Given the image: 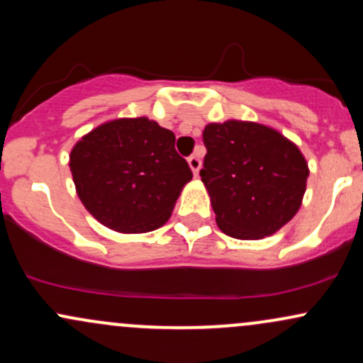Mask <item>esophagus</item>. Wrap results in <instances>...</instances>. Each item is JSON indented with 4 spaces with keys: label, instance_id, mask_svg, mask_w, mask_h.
<instances>
[{
    "label": "esophagus",
    "instance_id": "1",
    "mask_svg": "<svg viewBox=\"0 0 363 363\" xmlns=\"http://www.w3.org/2000/svg\"><path fill=\"white\" fill-rule=\"evenodd\" d=\"M187 164H189V167H191V170H193L194 176L198 177L199 169H201V158H199L198 155H191L189 158H187Z\"/></svg>",
    "mask_w": 363,
    "mask_h": 363
}]
</instances>
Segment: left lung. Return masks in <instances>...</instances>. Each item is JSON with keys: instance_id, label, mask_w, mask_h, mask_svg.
Masks as SVG:
<instances>
[{"instance_id": "1", "label": "left lung", "mask_w": 363, "mask_h": 363, "mask_svg": "<svg viewBox=\"0 0 363 363\" xmlns=\"http://www.w3.org/2000/svg\"><path fill=\"white\" fill-rule=\"evenodd\" d=\"M203 141L199 176L223 234L257 240L294 218L309 177L294 141L272 126L239 119L206 124Z\"/></svg>"}]
</instances>
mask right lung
<instances>
[{"instance_id":"right-lung-1","label":"right lung","mask_w":363,"mask_h":363,"mask_svg":"<svg viewBox=\"0 0 363 363\" xmlns=\"http://www.w3.org/2000/svg\"><path fill=\"white\" fill-rule=\"evenodd\" d=\"M174 143L172 131L145 116L107 121L83 135L69 153L83 206L104 227L121 234L162 227L193 179Z\"/></svg>"}]
</instances>
